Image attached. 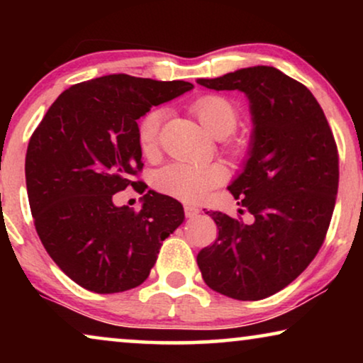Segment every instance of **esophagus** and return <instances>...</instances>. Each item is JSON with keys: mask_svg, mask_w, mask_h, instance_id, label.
Here are the masks:
<instances>
[{"mask_svg": "<svg viewBox=\"0 0 363 363\" xmlns=\"http://www.w3.org/2000/svg\"><path fill=\"white\" fill-rule=\"evenodd\" d=\"M200 208L195 206V205H185V216L186 218H195L200 215Z\"/></svg>", "mask_w": 363, "mask_h": 363, "instance_id": "34e87169", "label": "esophagus"}]
</instances>
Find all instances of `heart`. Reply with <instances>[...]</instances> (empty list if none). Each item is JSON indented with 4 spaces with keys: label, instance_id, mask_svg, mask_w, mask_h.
Instances as JSON below:
<instances>
[{
    "label": "heart",
    "instance_id": "obj_1",
    "mask_svg": "<svg viewBox=\"0 0 363 363\" xmlns=\"http://www.w3.org/2000/svg\"><path fill=\"white\" fill-rule=\"evenodd\" d=\"M195 112L203 127L216 138L231 135L238 125V108L230 99L223 96H205L193 102ZM165 117L162 108H153L138 123V143L143 153H152L157 148L158 133ZM233 153H241L240 145L231 147ZM225 180V170L216 163L173 162L160 168L153 175V186L165 195L180 200L195 201L208 195V191Z\"/></svg>",
    "mask_w": 363,
    "mask_h": 363
}]
</instances>
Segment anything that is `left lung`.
Here are the masks:
<instances>
[{
    "instance_id": "1",
    "label": "left lung",
    "mask_w": 363,
    "mask_h": 363,
    "mask_svg": "<svg viewBox=\"0 0 363 363\" xmlns=\"http://www.w3.org/2000/svg\"><path fill=\"white\" fill-rule=\"evenodd\" d=\"M196 82L245 94L252 122L246 160L228 186L252 221L213 211L218 240L196 262L213 291L238 301L264 299L291 284L324 242L339 188L334 135L309 89L276 67Z\"/></svg>"
}]
</instances>
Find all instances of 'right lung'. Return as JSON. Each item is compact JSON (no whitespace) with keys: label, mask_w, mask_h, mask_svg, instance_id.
<instances>
[{"label":"right lung","mask_w":363,"mask_h":363,"mask_svg":"<svg viewBox=\"0 0 363 363\" xmlns=\"http://www.w3.org/2000/svg\"><path fill=\"white\" fill-rule=\"evenodd\" d=\"M185 81L111 74L69 87L34 130L26 153L29 206L39 240L84 289L113 294L140 286L162 241L185 221L180 201L150 190L142 210L116 206L142 170L137 121L191 91Z\"/></svg>","instance_id":"right-lung-1"}]
</instances>
